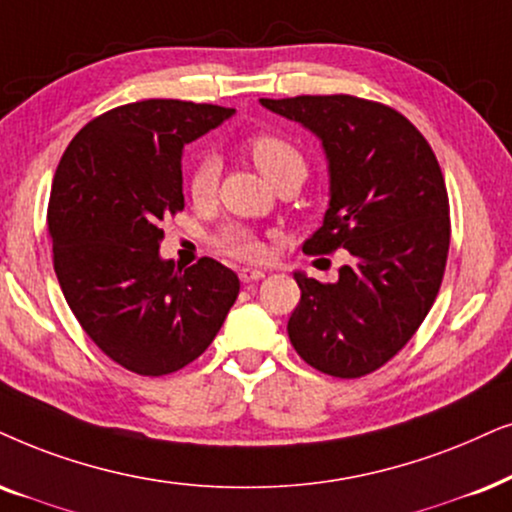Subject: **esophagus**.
<instances>
[{
    "label": "esophagus",
    "mask_w": 512,
    "mask_h": 512,
    "mask_svg": "<svg viewBox=\"0 0 512 512\" xmlns=\"http://www.w3.org/2000/svg\"><path fill=\"white\" fill-rule=\"evenodd\" d=\"M263 277H265V272H263L261 268H242V270H240V280H242L244 284L258 282V280H263Z\"/></svg>",
    "instance_id": "34e87169"
}]
</instances>
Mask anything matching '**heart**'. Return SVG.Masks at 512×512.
Returning <instances> with one entry per match:
<instances>
[{
	"label": "heart",
	"instance_id": "obj_1",
	"mask_svg": "<svg viewBox=\"0 0 512 512\" xmlns=\"http://www.w3.org/2000/svg\"><path fill=\"white\" fill-rule=\"evenodd\" d=\"M251 157L261 174L275 183L282 176H298L303 181L305 176V159L301 150L287 138L275 134H258L249 143ZM218 176H221V164L214 155H202L195 159L188 174V192L195 202H207L216 192ZM218 247L240 258H258L263 254V242L242 225H230L218 235Z\"/></svg>",
	"mask_w": 512,
	"mask_h": 512
}]
</instances>
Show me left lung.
<instances>
[{
    "mask_svg": "<svg viewBox=\"0 0 512 512\" xmlns=\"http://www.w3.org/2000/svg\"><path fill=\"white\" fill-rule=\"evenodd\" d=\"M263 108L320 138L329 209L308 254L348 249L338 280L296 270L301 301L287 331L310 367L360 378L407 345L440 291L449 251V197L418 129L388 105L355 96L261 98Z\"/></svg>",
    "mask_w": 512,
    "mask_h": 512,
    "instance_id": "left-lung-1",
    "label": "left lung"
}]
</instances>
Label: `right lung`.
<instances>
[{
	"mask_svg": "<svg viewBox=\"0 0 512 512\" xmlns=\"http://www.w3.org/2000/svg\"><path fill=\"white\" fill-rule=\"evenodd\" d=\"M235 115L207 103L119 105L84 126L51 185L53 270L77 322L110 360L164 376L197 360L240 294L214 258L159 256V223L183 209V145Z\"/></svg>",
	"mask_w": 512,
	"mask_h": 512,
	"instance_id": "right-lung-1",
	"label": "right lung"
}]
</instances>
